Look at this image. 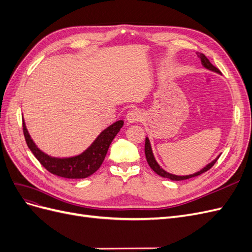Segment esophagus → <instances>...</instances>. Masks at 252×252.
<instances>
[{
	"instance_id": "34e87169",
	"label": "esophagus",
	"mask_w": 252,
	"mask_h": 252,
	"mask_svg": "<svg viewBox=\"0 0 252 252\" xmlns=\"http://www.w3.org/2000/svg\"><path fill=\"white\" fill-rule=\"evenodd\" d=\"M142 116L143 114H142L141 110L132 109L127 113L126 118H127V121L129 122V123H135V122H139L142 120Z\"/></svg>"
}]
</instances>
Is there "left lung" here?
I'll list each match as a JSON object with an SVG mask.
<instances>
[{"label": "left lung", "mask_w": 252, "mask_h": 252, "mask_svg": "<svg viewBox=\"0 0 252 252\" xmlns=\"http://www.w3.org/2000/svg\"><path fill=\"white\" fill-rule=\"evenodd\" d=\"M197 57L200 58L201 62H202V65L207 68V69L209 70H212V71H216V72H220V70L218 69V68L216 66H213L210 61L205 57V55H203V53H197ZM145 156H146V159H147V163L148 165L150 166V168L154 170L157 174L161 175V177L163 178H167V179H170L171 181H182V180H187V179H190V178H193V177H197V175H200L204 172H206L207 170H209L211 167L216 164V162L218 161V158H220V156L216 158L213 159V161L211 163H209L207 166L204 167V168L199 171V172H195L194 174H190V175H184V177H180V175H174V174H171V173H168L166 172L164 169H162L161 167H159V165L157 163V161L155 159V157L154 155H152V150H151V146H150V143H149V140L148 138H146V140H145Z\"/></svg>", "instance_id": "left-lung-1"}]
</instances>
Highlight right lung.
Instances as JSON below:
<instances>
[{
    "mask_svg": "<svg viewBox=\"0 0 252 252\" xmlns=\"http://www.w3.org/2000/svg\"><path fill=\"white\" fill-rule=\"evenodd\" d=\"M123 124L124 122L122 120L116 122L103 130L91 144V146L83 154L63 158L49 157L37 148L30 138L24 121H23V132H24L27 146L45 169L61 178L85 179L100 168L112 140L118 134L120 129L123 127Z\"/></svg>",
    "mask_w": 252,
    "mask_h": 252,
    "instance_id": "obj_1",
    "label": "right lung"
}]
</instances>
